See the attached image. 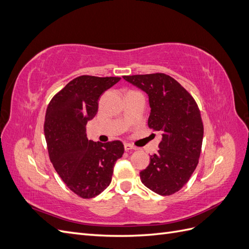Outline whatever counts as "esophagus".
I'll return each mask as SVG.
<instances>
[{"instance_id":"obj_1","label":"esophagus","mask_w":249,"mask_h":249,"mask_svg":"<svg viewBox=\"0 0 249 249\" xmlns=\"http://www.w3.org/2000/svg\"><path fill=\"white\" fill-rule=\"evenodd\" d=\"M124 149L126 152H129V150H133V149H137L136 146H134L132 144H129V143H124Z\"/></svg>"}]
</instances>
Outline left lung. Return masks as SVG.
<instances>
[{"label":"left lung","mask_w":249,"mask_h":249,"mask_svg":"<svg viewBox=\"0 0 249 249\" xmlns=\"http://www.w3.org/2000/svg\"><path fill=\"white\" fill-rule=\"evenodd\" d=\"M148 94V127L162 133L158 154L140 171L142 184L167 196L187 184L201 152L203 124L193 96L179 83L163 72L124 76Z\"/></svg>","instance_id":"1"}]
</instances>
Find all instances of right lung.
<instances>
[{"label":"right lung","mask_w":249,"mask_h":249,"mask_svg":"<svg viewBox=\"0 0 249 249\" xmlns=\"http://www.w3.org/2000/svg\"><path fill=\"white\" fill-rule=\"evenodd\" d=\"M119 80L77 77L53 96L47 108L43 129L50 160L66 186L82 198L106 189L124 152L118 140L101 143L86 137V124L95 116L100 96Z\"/></svg>","instance_id":"obj_1"}]
</instances>
